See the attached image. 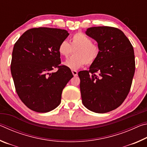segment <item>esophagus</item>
<instances>
[{
	"mask_svg": "<svg viewBox=\"0 0 147 147\" xmlns=\"http://www.w3.org/2000/svg\"><path fill=\"white\" fill-rule=\"evenodd\" d=\"M72 73H73L74 76H76L77 75H78V72L75 70H72Z\"/></svg>",
	"mask_w": 147,
	"mask_h": 147,
	"instance_id": "obj_1",
	"label": "esophagus"
}]
</instances>
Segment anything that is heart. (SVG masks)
Instances as JSON below:
<instances>
[{"label":"heart","instance_id":"b5f03b06","mask_svg":"<svg viewBox=\"0 0 147 147\" xmlns=\"http://www.w3.org/2000/svg\"><path fill=\"white\" fill-rule=\"evenodd\" d=\"M74 51V56L64 62V65L71 70H76L86 63L93 64L98 58L100 49L96 45L93 43V39L82 32L74 34L70 41V43L64 40L58 47V52L61 56L67 58Z\"/></svg>","mask_w":147,"mask_h":147}]
</instances>
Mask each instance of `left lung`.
Wrapping results in <instances>:
<instances>
[{"label":"left lung","instance_id":"obj_1","mask_svg":"<svg viewBox=\"0 0 147 147\" xmlns=\"http://www.w3.org/2000/svg\"><path fill=\"white\" fill-rule=\"evenodd\" d=\"M86 34L97 42L100 54L89 71L78 73L82 100L90 111L107 113L120 106L130 90L136 67L134 49L114 27H91Z\"/></svg>","mask_w":147,"mask_h":147}]
</instances>
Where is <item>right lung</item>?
I'll list each match as a JSON object with an SVG mask.
<instances>
[{"label": "right lung", "mask_w": 147, "mask_h": 147, "mask_svg": "<svg viewBox=\"0 0 147 147\" xmlns=\"http://www.w3.org/2000/svg\"><path fill=\"white\" fill-rule=\"evenodd\" d=\"M69 34L65 30L34 28L15 43L11 73L19 97L29 109L39 113L53 110L61 102L63 88L73 75L60 65L58 47ZM57 68L55 73L50 71Z\"/></svg>", "instance_id": "1"}]
</instances>
